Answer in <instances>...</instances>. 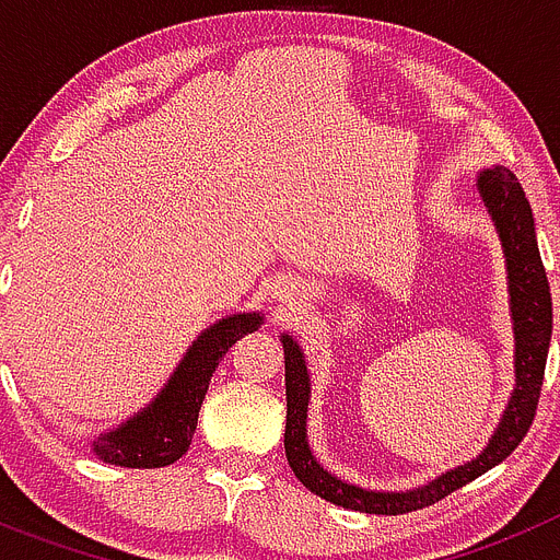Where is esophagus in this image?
I'll list each match as a JSON object with an SVG mask.
<instances>
[{"mask_svg": "<svg viewBox=\"0 0 560 560\" xmlns=\"http://www.w3.org/2000/svg\"><path fill=\"white\" fill-rule=\"evenodd\" d=\"M277 294H280V291H277Z\"/></svg>", "mask_w": 560, "mask_h": 560, "instance_id": "obj_1", "label": "esophagus"}]
</instances>
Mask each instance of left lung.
<instances>
[{
  "mask_svg": "<svg viewBox=\"0 0 560 560\" xmlns=\"http://www.w3.org/2000/svg\"><path fill=\"white\" fill-rule=\"evenodd\" d=\"M477 192L485 212L491 215L493 230L502 241L504 275H508V305L513 323V393L508 398L499 427L488 438L482 452L457 468L434 477L432 482L409 488V491H373L345 482L330 474L308 443V404H311V373L303 348L294 336L283 334L285 355V457L291 471L316 497L359 513H378V516H398V513L420 511L438 499L468 485L471 479L491 471L493 465L511 457L513 448L522 443L536 415L538 395H541L544 368L550 353L552 336V296L547 271L538 252L536 221H533L530 201L524 199L522 185L508 167L493 165L477 173Z\"/></svg>",
  "mask_w": 560,
  "mask_h": 560,
  "instance_id": "8db88e82",
  "label": "left lung"
}]
</instances>
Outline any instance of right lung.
<instances>
[{
	"label": "right lung",
	"instance_id": "obj_1",
	"mask_svg": "<svg viewBox=\"0 0 560 560\" xmlns=\"http://www.w3.org/2000/svg\"><path fill=\"white\" fill-rule=\"evenodd\" d=\"M260 325V311H244L224 316L201 330L156 398L122 420L120 427L97 434L92 440V454L120 468H162L176 463L190 448L201 400L219 361L241 336L252 334Z\"/></svg>",
	"mask_w": 560,
	"mask_h": 560
}]
</instances>
